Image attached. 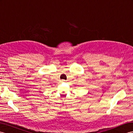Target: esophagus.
Masks as SVG:
<instances>
[{
    "label": "esophagus",
    "mask_w": 133,
    "mask_h": 133,
    "mask_svg": "<svg viewBox=\"0 0 133 133\" xmlns=\"http://www.w3.org/2000/svg\"><path fill=\"white\" fill-rule=\"evenodd\" d=\"M65 81L64 80H62V81Z\"/></svg>",
    "instance_id": "1"
}]
</instances>
